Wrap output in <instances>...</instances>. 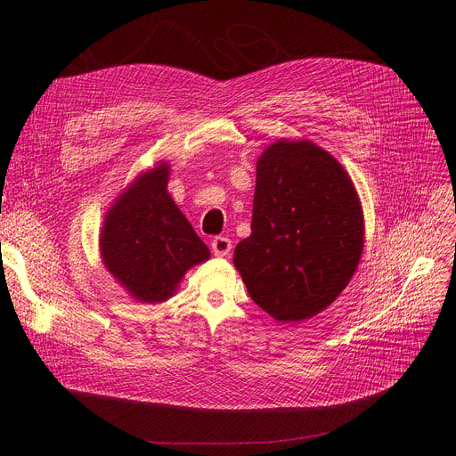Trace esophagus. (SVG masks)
<instances>
[{"label": "esophagus", "mask_w": 456, "mask_h": 456, "mask_svg": "<svg viewBox=\"0 0 456 456\" xmlns=\"http://www.w3.org/2000/svg\"><path fill=\"white\" fill-rule=\"evenodd\" d=\"M210 246H212V253L216 256H227L232 249V244H231L227 236H216L214 240L210 242Z\"/></svg>", "instance_id": "1"}]
</instances>
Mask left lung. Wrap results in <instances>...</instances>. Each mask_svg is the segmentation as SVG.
<instances>
[{
  "instance_id": "8db88e82",
  "label": "left lung",
  "mask_w": 456,
  "mask_h": 456,
  "mask_svg": "<svg viewBox=\"0 0 456 456\" xmlns=\"http://www.w3.org/2000/svg\"><path fill=\"white\" fill-rule=\"evenodd\" d=\"M364 214L344 166L310 140H279L256 160L251 234L234 266L277 322L320 314L353 277Z\"/></svg>"
}]
</instances>
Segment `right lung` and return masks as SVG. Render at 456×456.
<instances>
[{
    "mask_svg": "<svg viewBox=\"0 0 456 456\" xmlns=\"http://www.w3.org/2000/svg\"><path fill=\"white\" fill-rule=\"evenodd\" d=\"M170 166L140 174L109 208L100 249L105 268L142 303H162L210 251L167 194Z\"/></svg>",
    "mask_w": 456,
    "mask_h": 456,
    "instance_id": "obj_1",
    "label": "right lung"
}]
</instances>
